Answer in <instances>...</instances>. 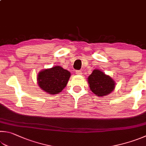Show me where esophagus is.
<instances>
[{
    "instance_id": "obj_1",
    "label": "esophagus",
    "mask_w": 146,
    "mask_h": 146,
    "mask_svg": "<svg viewBox=\"0 0 146 146\" xmlns=\"http://www.w3.org/2000/svg\"><path fill=\"white\" fill-rule=\"evenodd\" d=\"M76 75H82V73L80 70H76Z\"/></svg>"
}]
</instances>
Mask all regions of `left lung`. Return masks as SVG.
Listing matches in <instances>:
<instances>
[{
  "label": "left lung",
  "mask_w": 146,
  "mask_h": 146,
  "mask_svg": "<svg viewBox=\"0 0 146 146\" xmlns=\"http://www.w3.org/2000/svg\"><path fill=\"white\" fill-rule=\"evenodd\" d=\"M87 79L92 92L98 96L108 95L115 88L114 80L99 70H94Z\"/></svg>",
  "instance_id": "1"
}]
</instances>
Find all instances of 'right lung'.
<instances>
[{
    "instance_id": "obj_1",
    "label": "right lung",
    "mask_w": 146,
    "mask_h": 146,
    "mask_svg": "<svg viewBox=\"0 0 146 146\" xmlns=\"http://www.w3.org/2000/svg\"><path fill=\"white\" fill-rule=\"evenodd\" d=\"M71 76L70 71L55 66L40 71L37 76L39 87L50 94H56L65 88Z\"/></svg>"
}]
</instances>
